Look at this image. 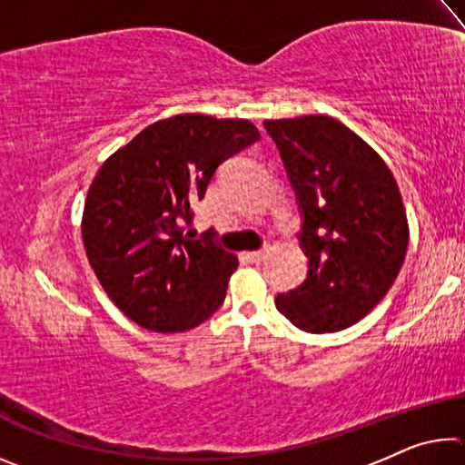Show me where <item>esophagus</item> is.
Wrapping results in <instances>:
<instances>
[{
	"label": "esophagus",
	"mask_w": 465,
	"mask_h": 465,
	"mask_svg": "<svg viewBox=\"0 0 465 465\" xmlns=\"http://www.w3.org/2000/svg\"><path fill=\"white\" fill-rule=\"evenodd\" d=\"M266 254H269V250H254V252H246V256L250 258L252 262H262L264 258H266Z\"/></svg>",
	"instance_id": "esophagus-1"
}]
</instances>
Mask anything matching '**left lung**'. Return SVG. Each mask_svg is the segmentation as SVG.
<instances>
[{"label": "left lung", "instance_id": "left-lung-1", "mask_svg": "<svg viewBox=\"0 0 465 465\" xmlns=\"http://www.w3.org/2000/svg\"><path fill=\"white\" fill-rule=\"evenodd\" d=\"M302 209L308 277L274 305L305 332L363 320L402 269L408 219L396 178L371 145L332 116L264 121Z\"/></svg>", "mask_w": 465, "mask_h": 465}]
</instances>
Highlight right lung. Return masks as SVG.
<instances>
[{
  "instance_id": "add662e5",
  "label": "right lung",
  "mask_w": 465,
  "mask_h": 465,
  "mask_svg": "<svg viewBox=\"0 0 465 465\" xmlns=\"http://www.w3.org/2000/svg\"><path fill=\"white\" fill-rule=\"evenodd\" d=\"M258 139L246 119L176 114L100 166L84 204V248L106 295L135 324L186 332L222 308L238 258L184 230L222 162Z\"/></svg>"
}]
</instances>
